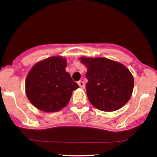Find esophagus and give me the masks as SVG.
Masks as SVG:
<instances>
[{
    "mask_svg": "<svg viewBox=\"0 0 157 157\" xmlns=\"http://www.w3.org/2000/svg\"><path fill=\"white\" fill-rule=\"evenodd\" d=\"M77 83H78L79 86H80V87L81 88V89H83V88L85 87V84H84V82H82V80L78 81V82H77Z\"/></svg>",
    "mask_w": 157,
    "mask_h": 157,
    "instance_id": "34e87169",
    "label": "esophagus"
}]
</instances>
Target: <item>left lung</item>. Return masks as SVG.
Segmentation results:
<instances>
[{
    "mask_svg": "<svg viewBox=\"0 0 157 157\" xmlns=\"http://www.w3.org/2000/svg\"><path fill=\"white\" fill-rule=\"evenodd\" d=\"M80 60L87 68L86 93L91 105L101 111H113L127 103L134 80L126 66L105 57H81Z\"/></svg>",
    "mask_w": 157,
    "mask_h": 157,
    "instance_id": "obj_1",
    "label": "left lung"
}]
</instances>
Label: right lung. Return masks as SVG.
I'll list each match as a JSON object with an SVG mask.
<instances>
[{
  "instance_id": "right-lung-1",
  "label": "right lung",
  "mask_w": 157,
  "mask_h": 157,
  "mask_svg": "<svg viewBox=\"0 0 157 157\" xmlns=\"http://www.w3.org/2000/svg\"><path fill=\"white\" fill-rule=\"evenodd\" d=\"M66 58L54 56L37 62L28 73L26 96L37 109L56 112L68 105L72 91L79 86L66 71Z\"/></svg>"
}]
</instances>
